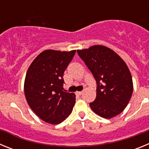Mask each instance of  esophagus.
I'll use <instances>...</instances> for the list:
<instances>
[{
  "instance_id": "esophagus-1",
  "label": "esophagus",
  "mask_w": 149,
  "mask_h": 149,
  "mask_svg": "<svg viewBox=\"0 0 149 149\" xmlns=\"http://www.w3.org/2000/svg\"><path fill=\"white\" fill-rule=\"evenodd\" d=\"M82 93L83 92H76V95H81Z\"/></svg>"
}]
</instances>
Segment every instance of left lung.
Returning a JSON list of instances; mask_svg holds the SVG:
<instances>
[{"label": "left lung", "instance_id": "1", "mask_svg": "<svg viewBox=\"0 0 149 149\" xmlns=\"http://www.w3.org/2000/svg\"><path fill=\"white\" fill-rule=\"evenodd\" d=\"M97 82L91 109L100 116L111 119L125 110L133 94V81L128 67L119 55L101 45L77 50Z\"/></svg>", "mask_w": 149, "mask_h": 149}]
</instances>
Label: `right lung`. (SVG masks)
<instances>
[{
  "label": "right lung",
  "mask_w": 149,
  "mask_h": 149,
  "mask_svg": "<svg viewBox=\"0 0 149 149\" xmlns=\"http://www.w3.org/2000/svg\"><path fill=\"white\" fill-rule=\"evenodd\" d=\"M75 51L45 50L27 69L24 84L26 100L36 115L47 123H61L75 104L74 93L64 92L63 78Z\"/></svg>",
  "instance_id": "add662e5"
}]
</instances>
